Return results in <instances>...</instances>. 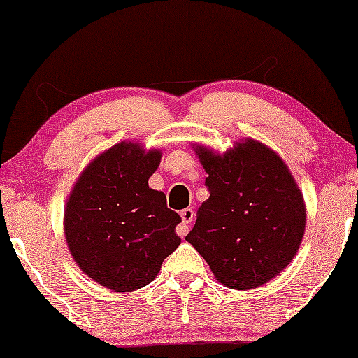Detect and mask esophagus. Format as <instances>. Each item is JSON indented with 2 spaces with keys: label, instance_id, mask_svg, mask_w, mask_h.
<instances>
[{
  "label": "esophagus",
  "instance_id": "esophagus-1",
  "mask_svg": "<svg viewBox=\"0 0 358 358\" xmlns=\"http://www.w3.org/2000/svg\"><path fill=\"white\" fill-rule=\"evenodd\" d=\"M180 216H182V225H178V229H176V234H178V236L183 239V237L189 234V225L192 223L196 213H194L192 208H185L182 213H180Z\"/></svg>",
  "mask_w": 358,
  "mask_h": 358
}]
</instances>
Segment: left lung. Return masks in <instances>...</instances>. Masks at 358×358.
Masks as SVG:
<instances>
[{
    "instance_id": "obj_1",
    "label": "left lung",
    "mask_w": 358,
    "mask_h": 358,
    "mask_svg": "<svg viewBox=\"0 0 358 358\" xmlns=\"http://www.w3.org/2000/svg\"><path fill=\"white\" fill-rule=\"evenodd\" d=\"M209 199L189 241L230 289H255L294 258L305 234V202L284 161L256 140L223 156L196 147Z\"/></svg>"
}]
</instances>
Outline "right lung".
<instances>
[{
	"label": "right lung",
	"mask_w": 358,
	"mask_h": 358,
	"mask_svg": "<svg viewBox=\"0 0 358 358\" xmlns=\"http://www.w3.org/2000/svg\"><path fill=\"white\" fill-rule=\"evenodd\" d=\"M159 150L121 142L100 154L69 196L64 230L79 268L112 291L129 292L154 280L180 246L182 218L149 187Z\"/></svg>",
	"instance_id": "1"
}]
</instances>
